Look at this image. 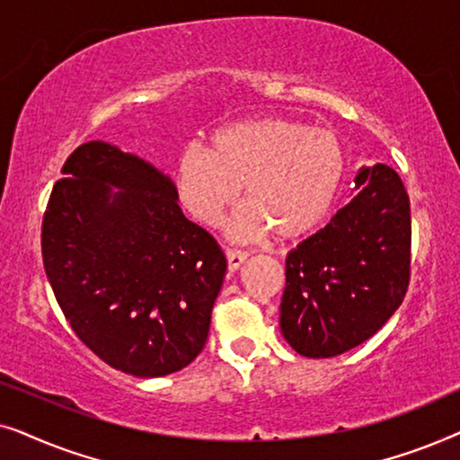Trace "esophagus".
I'll use <instances>...</instances> for the list:
<instances>
[{
    "mask_svg": "<svg viewBox=\"0 0 460 460\" xmlns=\"http://www.w3.org/2000/svg\"><path fill=\"white\" fill-rule=\"evenodd\" d=\"M226 257H228L230 272H236V270L244 263V260H247V253H244V251H236V249H226Z\"/></svg>",
    "mask_w": 460,
    "mask_h": 460,
    "instance_id": "1",
    "label": "esophagus"
}]
</instances>
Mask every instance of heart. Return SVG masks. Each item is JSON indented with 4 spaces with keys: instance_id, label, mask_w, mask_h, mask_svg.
Returning <instances> with one entry per match:
<instances>
[{
    "instance_id": "heart-1",
    "label": "heart",
    "mask_w": 460,
    "mask_h": 460,
    "mask_svg": "<svg viewBox=\"0 0 460 460\" xmlns=\"http://www.w3.org/2000/svg\"><path fill=\"white\" fill-rule=\"evenodd\" d=\"M345 173L339 137L280 117H257L216 129L209 146H188L175 161V190L186 211L217 226L243 186L244 203L230 219L234 241L270 232L295 241L316 228L335 203Z\"/></svg>"
}]
</instances>
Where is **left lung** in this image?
Instances as JSON below:
<instances>
[{
    "mask_svg": "<svg viewBox=\"0 0 460 460\" xmlns=\"http://www.w3.org/2000/svg\"><path fill=\"white\" fill-rule=\"evenodd\" d=\"M356 192L287 255L280 332L305 358H332L392 318L411 279V203L400 175L360 167Z\"/></svg>",
    "mask_w": 460,
    "mask_h": 460,
    "instance_id": "left-lung-1",
    "label": "left lung"
}]
</instances>
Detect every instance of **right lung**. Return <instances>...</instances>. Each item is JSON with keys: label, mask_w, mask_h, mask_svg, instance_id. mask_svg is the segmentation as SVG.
<instances>
[{"label": "right lung", "mask_w": 460, "mask_h": 460, "mask_svg": "<svg viewBox=\"0 0 460 460\" xmlns=\"http://www.w3.org/2000/svg\"><path fill=\"white\" fill-rule=\"evenodd\" d=\"M169 175L109 142L68 156L41 226L62 314L100 360L155 379L205 348L226 257L178 205Z\"/></svg>", "instance_id": "obj_1"}]
</instances>
